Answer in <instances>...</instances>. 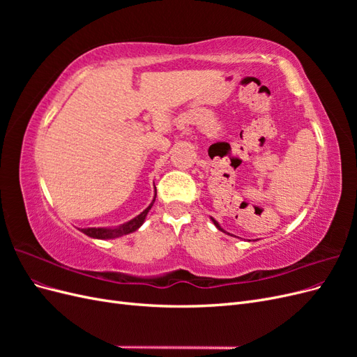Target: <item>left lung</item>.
I'll use <instances>...</instances> for the list:
<instances>
[{
  "label": "left lung",
  "instance_id": "1",
  "mask_svg": "<svg viewBox=\"0 0 357 357\" xmlns=\"http://www.w3.org/2000/svg\"><path fill=\"white\" fill-rule=\"evenodd\" d=\"M210 219H211V222H213V223H214V226H215V228H218V229H219V231H222V232H225V234H228V235H229V232H226V231H225V229H223V228H222V226H220V225H219V222H218V220H214V219H213V218H210Z\"/></svg>",
  "mask_w": 357,
  "mask_h": 357
}]
</instances>
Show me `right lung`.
<instances>
[{
    "mask_svg": "<svg viewBox=\"0 0 357 357\" xmlns=\"http://www.w3.org/2000/svg\"><path fill=\"white\" fill-rule=\"evenodd\" d=\"M155 190H156V188H155ZM155 198H156V193L153 197V201L150 202L149 207L126 223L114 226V228H83L80 231L84 235H88V236H91V238H95V240H114V238H119V236H123V235H128L131 232H135L139 228V226L144 223V220L147 218V213L150 211V208L153 207Z\"/></svg>",
    "mask_w": 357,
    "mask_h": 357,
    "instance_id": "1",
    "label": "right lung"
}]
</instances>
